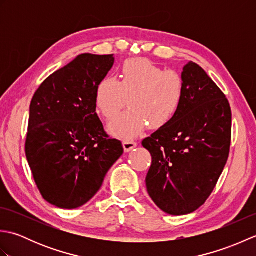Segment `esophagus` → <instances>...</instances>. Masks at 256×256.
<instances>
[{"label": "esophagus", "mask_w": 256, "mask_h": 256, "mask_svg": "<svg viewBox=\"0 0 256 256\" xmlns=\"http://www.w3.org/2000/svg\"><path fill=\"white\" fill-rule=\"evenodd\" d=\"M138 144L136 142H134L133 140H123V148H124V150L126 152V153H128V152H131L132 150H134L135 148H136Z\"/></svg>", "instance_id": "1"}]
</instances>
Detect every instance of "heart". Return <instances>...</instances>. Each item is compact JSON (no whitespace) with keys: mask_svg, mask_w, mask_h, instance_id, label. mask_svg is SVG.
I'll use <instances>...</instances> for the list:
<instances>
[{"mask_svg":"<svg viewBox=\"0 0 256 256\" xmlns=\"http://www.w3.org/2000/svg\"><path fill=\"white\" fill-rule=\"evenodd\" d=\"M184 94L180 74L162 70L148 59L125 62L118 81L106 77L96 86L98 106L108 120L116 116L128 100L131 108L108 126L113 135L122 138L138 136L148 122L153 128L164 126L176 116Z\"/></svg>","mask_w":256,"mask_h":256,"instance_id":"obj_1","label":"heart"}]
</instances>
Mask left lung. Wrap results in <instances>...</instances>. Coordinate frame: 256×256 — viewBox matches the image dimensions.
Returning a JSON list of instances; mask_svg holds the SVG:
<instances>
[{
    "label": "left lung",
    "mask_w": 256,
    "mask_h": 256,
    "mask_svg": "<svg viewBox=\"0 0 256 256\" xmlns=\"http://www.w3.org/2000/svg\"><path fill=\"white\" fill-rule=\"evenodd\" d=\"M182 77L184 94L176 116L142 142L152 155L148 192L172 216L192 214L206 202L231 144L232 114L224 92L192 62L184 67Z\"/></svg>",
    "instance_id": "1"
}]
</instances>
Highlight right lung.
Wrapping results in <instances>:
<instances>
[{"mask_svg": "<svg viewBox=\"0 0 256 256\" xmlns=\"http://www.w3.org/2000/svg\"><path fill=\"white\" fill-rule=\"evenodd\" d=\"M113 55L81 54L50 74L32 96L25 153L38 189L62 209L84 206L123 154L96 114V86Z\"/></svg>", "mask_w": 256, "mask_h": 256, "instance_id": "add662e5", "label": "right lung"}]
</instances>
